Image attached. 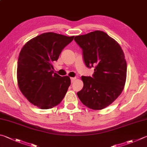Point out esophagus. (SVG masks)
<instances>
[{"label":"esophagus","instance_id":"esophagus-1","mask_svg":"<svg viewBox=\"0 0 147 147\" xmlns=\"http://www.w3.org/2000/svg\"><path fill=\"white\" fill-rule=\"evenodd\" d=\"M76 78H75V77H72V78H71V83H73L74 81L76 80Z\"/></svg>","mask_w":147,"mask_h":147}]
</instances>
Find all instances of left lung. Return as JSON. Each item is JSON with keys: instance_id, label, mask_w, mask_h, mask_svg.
Returning a JSON list of instances; mask_svg holds the SVG:
<instances>
[{"instance_id": "left-lung-1", "label": "left lung", "mask_w": 147, "mask_h": 147, "mask_svg": "<svg viewBox=\"0 0 147 147\" xmlns=\"http://www.w3.org/2000/svg\"><path fill=\"white\" fill-rule=\"evenodd\" d=\"M83 50L92 77L82 76L83 89L77 92L82 103L93 110L107 107L121 94L126 82L127 62L121 46L105 32L95 31L74 37Z\"/></svg>"}]
</instances>
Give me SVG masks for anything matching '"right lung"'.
I'll return each mask as SVG.
<instances>
[{
	"mask_svg": "<svg viewBox=\"0 0 147 147\" xmlns=\"http://www.w3.org/2000/svg\"><path fill=\"white\" fill-rule=\"evenodd\" d=\"M74 37L53 32L42 33L29 40L20 51L18 87L29 102L41 109L58 105L70 86V78L54 73L53 63Z\"/></svg>",
	"mask_w": 147,
	"mask_h": 147,
	"instance_id": "1",
	"label": "right lung"
}]
</instances>
